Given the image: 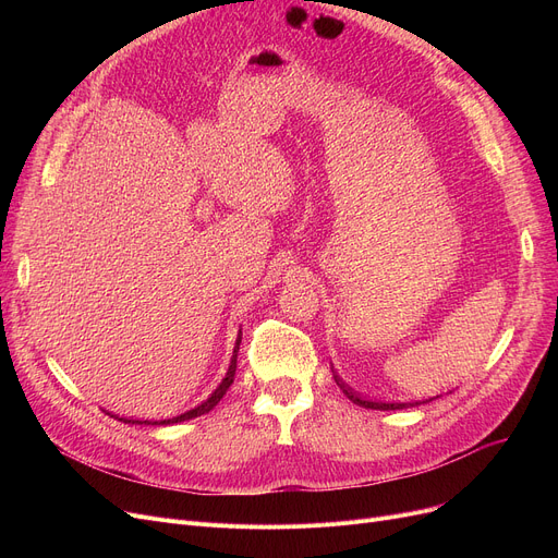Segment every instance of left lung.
Masks as SVG:
<instances>
[{
    "label": "left lung",
    "instance_id": "1",
    "mask_svg": "<svg viewBox=\"0 0 558 558\" xmlns=\"http://www.w3.org/2000/svg\"><path fill=\"white\" fill-rule=\"evenodd\" d=\"M332 375H335V383L339 385V389L353 400L355 404H360V407H366V409H383V412H389V409H407V407H416V404H421V402H377V400H371V398H364V396H360L357 391H353L350 389L343 379L335 373V368H332Z\"/></svg>",
    "mask_w": 558,
    "mask_h": 558
}]
</instances>
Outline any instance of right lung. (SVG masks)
<instances>
[{"mask_svg":"<svg viewBox=\"0 0 558 558\" xmlns=\"http://www.w3.org/2000/svg\"><path fill=\"white\" fill-rule=\"evenodd\" d=\"M242 335V332H240ZM240 341H242V337H238V345H234V353H232V360H230V366H228V373H226V377L221 379V385L215 389V393L205 400V402H201L198 407H194V409H190V412H185V414H181V416H175V418H167V421H160V423H154V425H171V423H181V421H190V418H196V416H203V414H208L210 409H215L217 407V402L226 396V391L230 389V385H232V379H234V371H238V350H240ZM122 421V418H120ZM124 423H131V421H124ZM146 423V421H144Z\"/></svg>","mask_w":558,"mask_h":558,"instance_id":"1","label":"right lung"}]
</instances>
